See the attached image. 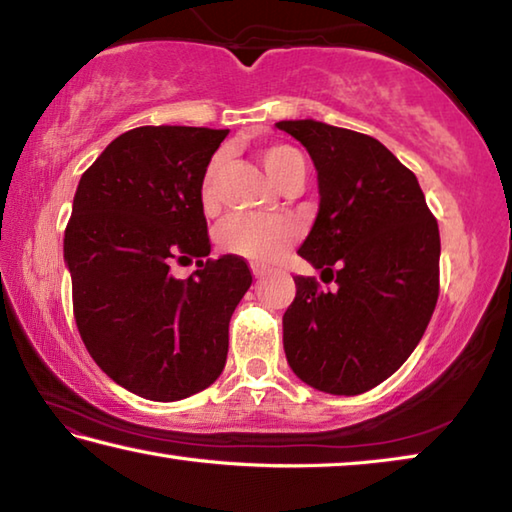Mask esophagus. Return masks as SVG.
<instances>
[{
	"label": "esophagus",
	"instance_id": "obj_1",
	"mask_svg": "<svg viewBox=\"0 0 512 512\" xmlns=\"http://www.w3.org/2000/svg\"><path fill=\"white\" fill-rule=\"evenodd\" d=\"M250 271H253V275H255L257 280H259V277H264V275L268 273V268H266L264 264H257V262H253V264H250Z\"/></svg>",
	"mask_w": 512,
	"mask_h": 512
}]
</instances>
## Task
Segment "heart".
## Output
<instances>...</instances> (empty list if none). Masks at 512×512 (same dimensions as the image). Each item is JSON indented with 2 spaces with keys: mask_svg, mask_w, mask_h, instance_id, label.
<instances>
[{
  "mask_svg": "<svg viewBox=\"0 0 512 512\" xmlns=\"http://www.w3.org/2000/svg\"><path fill=\"white\" fill-rule=\"evenodd\" d=\"M302 155L287 144H273L262 151V162L266 171L280 183L287 176L293 164L300 162ZM223 155H214L203 171L198 196L205 207L216 203V185H219ZM298 228L289 216H257V214H237L225 221L219 230V244L230 255H239L253 262H275L289 246L296 241Z\"/></svg>",
  "mask_w": 512,
  "mask_h": 512,
  "instance_id": "heart-1",
  "label": "heart"
}]
</instances>
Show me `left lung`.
Segmentation results:
<instances>
[{
  "mask_svg": "<svg viewBox=\"0 0 512 512\" xmlns=\"http://www.w3.org/2000/svg\"><path fill=\"white\" fill-rule=\"evenodd\" d=\"M275 126L318 171V216L298 255L336 282L329 291L316 277H293L287 361L318 391L366 393L409 359L436 309L438 221L415 173L375 137L314 119Z\"/></svg>",
  "mask_w": 512,
  "mask_h": 512,
  "instance_id": "left-lung-1",
  "label": "left lung"
}]
</instances>
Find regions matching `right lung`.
Returning a JSON list of instances; mask_svg holds the SVG:
<instances>
[{
    "mask_svg": "<svg viewBox=\"0 0 512 512\" xmlns=\"http://www.w3.org/2000/svg\"><path fill=\"white\" fill-rule=\"evenodd\" d=\"M230 131L140 126L112 140L76 189L65 262L79 334L97 366L146 400L203 391L228 357V325L253 273L212 250L198 196ZM196 258L187 281L170 262Z\"/></svg>",
    "mask_w": 512,
    "mask_h": 512,
    "instance_id": "add662e5",
    "label": "right lung"
}]
</instances>
